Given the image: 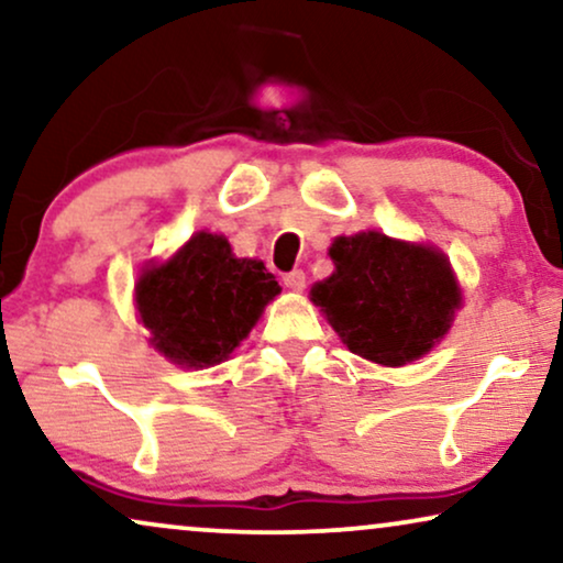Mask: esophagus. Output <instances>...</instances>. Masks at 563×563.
Segmentation results:
<instances>
[{
  "label": "esophagus",
  "instance_id": "obj_1",
  "mask_svg": "<svg viewBox=\"0 0 563 563\" xmlns=\"http://www.w3.org/2000/svg\"><path fill=\"white\" fill-rule=\"evenodd\" d=\"M284 284H287L291 291H302L305 284H307V276H305L302 268H295V272L284 274Z\"/></svg>",
  "mask_w": 563,
  "mask_h": 563
}]
</instances>
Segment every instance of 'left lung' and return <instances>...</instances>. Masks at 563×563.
<instances>
[{
  "label": "left lung",
  "instance_id": "obj_1",
  "mask_svg": "<svg viewBox=\"0 0 563 563\" xmlns=\"http://www.w3.org/2000/svg\"><path fill=\"white\" fill-rule=\"evenodd\" d=\"M330 258L335 274L314 284L312 302L356 356L402 366L451 328L461 291L443 253L358 233L338 238Z\"/></svg>",
  "mask_w": 563,
  "mask_h": 563
}]
</instances>
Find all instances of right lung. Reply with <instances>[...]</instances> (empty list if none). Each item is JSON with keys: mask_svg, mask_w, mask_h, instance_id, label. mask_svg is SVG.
<instances>
[{"mask_svg": "<svg viewBox=\"0 0 563 563\" xmlns=\"http://www.w3.org/2000/svg\"><path fill=\"white\" fill-rule=\"evenodd\" d=\"M279 291L261 261L233 258L225 238L197 233L172 261L145 268L135 305L164 356L202 368L228 358Z\"/></svg>", "mask_w": 563, "mask_h": 563, "instance_id": "add662e5", "label": "right lung"}]
</instances>
